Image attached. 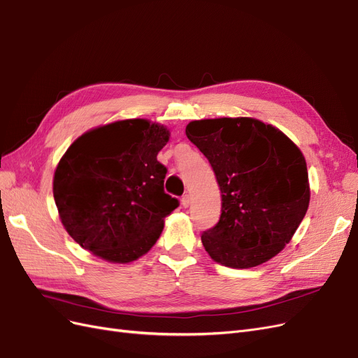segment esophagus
I'll use <instances>...</instances> for the list:
<instances>
[{"label": "esophagus", "instance_id": "34e87169", "mask_svg": "<svg viewBox=\"0 0 358 358\" xmlns=\"http://www.w3.org/2000/svg\"><path fill=\"white\" fill-rule=\"evenodd\" d=\"M181 205L184 206V208H189V205H190V194H184L182 198H181Z\"/></svg>", "mask_w": 358, "mask_h": 358}]
</instances>
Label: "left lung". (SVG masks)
Returning <instances> with one entry per match:
<instances>
[{
	"label": "left lung",
	"instance_id": "8db88e82",
	"mask_svg": "<svg viewBox=\"0 0 358 358\" xmlns=\"http://www.w3.org/2000/svg\"><path fill=\"white\" fill-rule=\"evenodd\" d=\"M186 135L208 159L222 215L201 239L210 257L248 269L292 241L309 206L306 160L290 138L252 117L193 120Z\"/></svg>",
	"mask_w": 358,
	"mask_h": 358
}]
</instances>
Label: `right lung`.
<instances>
[{"instance_id": "1", "label": "right lung", "mask_w": 358, "mask_h": 358, "mask_svg": "<svg viewBox=\"0 0 358 358\" xmlns=\"http://www.w3.org/2000/svg\"><path fill=\"white\" fill-rule=\"evenodd\" d=\"M169 129L147 119L117 120L85 132L55 169L59 218L80 247L111 263H131L150 251L165 217L178 206L166 194V168L157 153Z\"/></svg>"}]
</instances>
